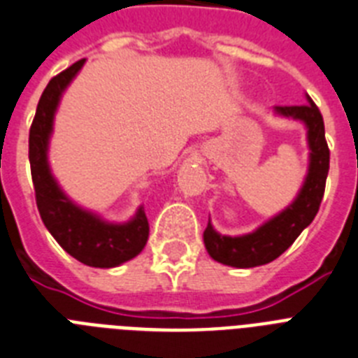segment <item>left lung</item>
<instances>
[{
  "label": "left lung",
  "instance_id": "8db88e82",
  "mask_svg": "<svg viewBox=\"0 0 358 358\" xmlns=\"http://www.w3.org/2000/svg\"><path fill=\"white\" fill-rule=\"evenodd\" d=\"M274 111L282 117L302 120L307 128L309 144V170L306 181L298 192L296 199L285 210L274 215L265 225L245 236H221L214 227L206 225L203 232L205 247L215 262L238 268H249L265 265L283 254L294 243L306 227L311 225L320 208L326 179L329 172V148L326 143V129L320 109L307 96V104L276 106Z\"/></svg>",
  "mask_w": 358,
  "mask_h": 358
}]
</instances>
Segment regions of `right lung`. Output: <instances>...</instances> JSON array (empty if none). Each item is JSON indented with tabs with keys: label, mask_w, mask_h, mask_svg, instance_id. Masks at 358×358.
<instances>
[{
	"label": "right lung",
	"mask_w": 358,
	"mask_h": 358,
	"mask_svg": "<svg viewBox=\"0 0 358 358\" xmlns=\"http://www.w3.org/2000/svg\"><path fill=\"white\" fill-rule=\"evenodd\" d=\"M78 60L51 78L41 93L36 115L29 131V161L36 194L38 212L52 238L73 258L90 267L109 268L135 258L148 241L150 225L143 206L128 223H108L90 210L80 208L62 192L47 162V146L52 133L56 108L71 80L82 69Z\"/></svg>",
	"instance_id": "1"
}]
</instances>
